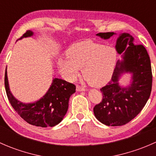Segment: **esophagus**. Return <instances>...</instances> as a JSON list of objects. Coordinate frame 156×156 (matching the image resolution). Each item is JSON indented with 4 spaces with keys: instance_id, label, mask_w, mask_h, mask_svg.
Wrapping results in <instances>:
<instances>
[{
    "instance_id": "obj_1",
    "label": "esophagus",
    "mask_w": 156,
    "mask_h": 156,
    "mask_svg": "<svg viewBox=\"0 0 156 156\" xmlns=\"http://www.w3.org/2000/svg\"><path fill=\"white\" fill-rule=\"evenodd\" d=\"M76 90L78 91H85L86 88H84V87H81V86H80V85H77Z\"/></svg>"
}]
</instances>
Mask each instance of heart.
I'll use <instances>...</instances> for the list:
<instances>
[{"label": "heart", "instance_id": "b5f03b06", "mask_svg": "<svg viewBox=\"0 0 156 156\" xmlns=\"http://www.w3.org/2000/svg\"><path fill=\"white\" fill-rule=\"evenodd\" d=\"M67 59H59L61 72L69 80H75L80 69L84 79L90 84L101 86L112 75L117 61V52L111 47H105L91 41L78 42L72 45L66 53Z\"/></svg>", "mask_w": 156, "mask_h": 156}]
</instances>
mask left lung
Returning <instances> with one entry per match:
<instances>
[{"label":"left lung","mask_w":156,"mask_h":156,"mask_svg":"<svg viewBox=\"0 0 156 156\" xmlns=\"http://www.w3.org/2000/svg\"><path fill=\"white\" fill-rule=\"evenodd\" d=\"M114 32H101L97 36L108 39ZM115 49L122 55L118 61L112 79L100 89L103 100L94 108L97 120L108 126H122L134 119L145 106L152 90V75L151 62L146 48L135 44L133 37L128 33L120 34ZM132 74V82L128 87L119 85L123 73Z\"/></svg>","instance_id":"obj_1"}]
</instances>
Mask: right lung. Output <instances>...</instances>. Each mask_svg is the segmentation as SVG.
Returning a JSON list of instances; mask_svg holds the SVG:
<instances>
[{"mask_svg": "<svg viewBox=\"0 0 156 156\" xmlns=\"http://www.w3.org/2000/svg\"><path fill=\"white\" fill-rule=\"evenodd\" d=\"M33 34V31L28 30L20 39L31 37ZM4 84L7 98L19 115L30 125L42 127H53L61 122L68 110L69 98L76 89L75 84L72 83L54 78L48 91L41 99L32 103H23L11 94L7 69Z\"/></svg>", "mask_w": 156, "mask_h": 156, "instance_id": "right-lung-1", "label": "right lung"}]
</instances>
